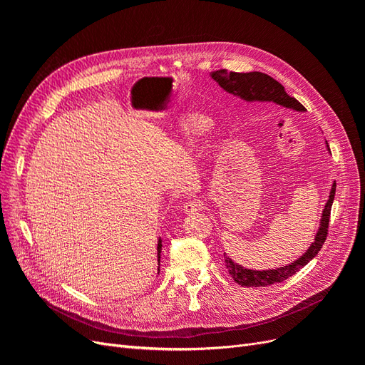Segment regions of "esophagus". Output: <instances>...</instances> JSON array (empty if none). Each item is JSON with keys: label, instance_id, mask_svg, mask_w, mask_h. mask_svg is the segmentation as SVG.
<instances>
[{"label": "esophagus", "instance_id": "34e87169", "mask_svg": "<svg viewBox=\"0 0 365 365\" xmlns=\"http://www.w3.org/2000/svg\"><path fill=\"white\" fill-rule=\"evenodd\" d=\"M202 205H204V201L201 200V197H192V200H189V201L184 204V212L185 213L200 212V210L202 208Z\"/></svg>", "mask_w": 365, "mask_h": 365}]
</instances>
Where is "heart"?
<instances>
[{"mask_svg":"<svg viewBox=\"0 0 365 365\" xmlns=\"http://www.w3.org/2000/svg\"><path fill=\"white\" fill-rule=\"evenodd\" d=\"M208 126V118L201 114H189L185 115L180 123V132L185 138H193L195 135L201 134V132Z\"/></svg>","mask_w":365,"mask_h":365,"instance_id":"b5f03b06","label":"heart"}]
</instances>
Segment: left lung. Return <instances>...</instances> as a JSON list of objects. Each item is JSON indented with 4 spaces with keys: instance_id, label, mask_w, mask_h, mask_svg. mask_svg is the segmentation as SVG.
<instances>
[{
    "instance_id": "left-lung-1",
    "label": "left lung",
    "mask_w": 365,
    "mask_h": 365,
    "mask_svg": "<svg viewBox=\"0 0 365 365\" xmlns=\"http://www.w3.org/2000/svg\"><path fill=\"white\" fill-rule=\"evenodd\" d=\"M213 79L224 88L225 91L233 93L248 102H275L286 108L297 109V111H303L304 106L297 101L295 97H291L284 91L282 83H279L271 76L260 73V71H251V73H236V71H227V70H217L212 74ZM336 190V182H334L332 190H330L329 201L323 210L322 222H319V230L315 236V242L309 247V250L303 256L295 260L288 267L269 269V271H254L242 268L240 264H236L231 260L227 254H224L225 267L228 274L231 275L237 284L247 286V288H259V286H269L274 283H282L283 280L292 277L294 274L300 271L304 264L311 262L318 251L322 250L323 244L327 237L329 231V220H330V210H332L334 197Z\"/></svg>"
}]
</instances>
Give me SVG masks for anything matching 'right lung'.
Wrapping results in <instances>:
<instances>
[{
    "mask_svg": "<svg viewBox=\"0 0 365 365\" xmlns=\"http://www.w3.org/2000/svg\"><path fill=\"white\" fill-rule=\"evenodd\" d=\"M160 252H161V240L158 242V263H160Z\"/></svg>",
    "mask_w": 365,
    "mask_h": 365,
    "instance_id": "add662e5",
    "label": "right lung"
}]
</instances>
